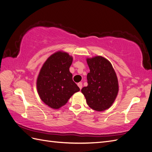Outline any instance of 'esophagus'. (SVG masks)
<instances>
[{
    "label": "esophagus",
    "instance_id": "1",
    "mask_svg": "<svg viewBox=\"0 0 152 152\" xmlns=\"http://www.w3.org/2000/svg\"><path fill=\"white\" fill-rule=\"evenodd\" d=\"M77 85H78V86H79L80 89H81L82 87V82H79V83L77 84Z\"/></svg>",
    "mask_w": 152,
    "mask_h": 152
}]
</instances>
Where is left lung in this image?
<instances>
[{"label": "left lung", "instance_id": "1", "mask_svg": "<svg viewBox=\"0 0 152 152\" xmlns=\"http://www.w3.org/2000/svg\"><path fill=\"white\" fill-rule=\"evenodd\" d=\"M90 72L87 73L88 86L81 89L87 104L94 110L104 111L112 107L118 92V79L107 59L101 56L86 58Z\"/></svg>", "mask_w": 152, "mask_h": 152}]
</instances>
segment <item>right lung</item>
Instances as JSON below:
<instances>
[{
  "label": "right lung",
  "instance_id": "1",
  "mask_svg": "<svg viewBox=\"0 0 152 152\" xmlns=\"http://www.w3.org/2000/svg\"><path fill=\"white\" fill-rule=\"evenodd\" d=\"M72 61V56L59 50L50 55L40 68L37 79V90L40 99L50 108H60L73 94L80 91L69 70Z\"/></svg>",
  "mask_w": 152,
  "mask_h": 152
}]
</instances>
